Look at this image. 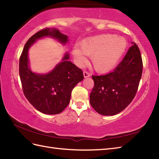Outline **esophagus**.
Listing matches in <instances>:
<instances>
[{
  "label": "esophagus",
  "instance_id": "esophagus-1",
  "mask_svg": "<svg viewBox=\"0 0 159 159\" xmlns=\"http://www.w3.org/2000/svg\"><path fill=\"white\" fill-rule=\"evenodd\" d=\"M83 75H84V78H87V77H89L90 76V74L88 72H87V71H84L83 72Z\"/></svg>",
  "mask_w": 159,
  "mask_h": 159
}]
</instances>
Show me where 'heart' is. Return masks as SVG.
<instances>
[{"mask_svg":"<svg viewBox=\"0 0 159 159\" xmlns=\"http://www.w3.org/2000/svg\"><path fill=\"white\" fill-rule=\"evenodd\" d=\"M79 47L72 50L77 64L83 66L87 61L86 55L91 56L95 70L104 72L112 70L116 65L127 47L124 38L114 34H102L83 40Z\"/></svg>","mask_w":159,"mask_h":159,"instance_id":"b5f03b06","label":"heart"}]
</instances>
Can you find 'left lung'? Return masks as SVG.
Instances as JSON below:
<instances>
[{"label": "left lung", "instance_id": "8db88e82", "mask_svg": "<svg viewBox=\"0 0 159 159\" xmlns=\"http://www.w3.org/2000/svg\"><path fill=\"white\" fill-rule=\"evenodd\" d=\"M114 70L104 75L92 76L94 87L90 104L102 115L112 116L128 106L137 93L143 64L138 45L134 42Z\"/></svg>", "mask_w": 159, "mask_h": 159}]
</instances>
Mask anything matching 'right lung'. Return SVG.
I'll list each match as a JSON object with an SVG mask.
<instances>
[{
  "instance_id": "obj_1",
  "label": "right lung",
  "mask_w": 159,
  "mask_h": 159,
  "mask_svg": "<svg viewBox=\"0 0 159 159\" xmlns=\"http://www.w3.org/2000/svg\"><path fill=\"white\" fill-rule=\"evenodd\" d=\"M51 37L65 45L68 36L61 34L56 28H45L39 31L28 39L20 58L19 72L24 95L29 102L46 114H60L68 106L72 91L84 79L82 70L69 60L66 53L61 61L50 72L37 74L29 67L28 50L36 40Z\"/></svg>"
}]
</instances>
